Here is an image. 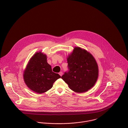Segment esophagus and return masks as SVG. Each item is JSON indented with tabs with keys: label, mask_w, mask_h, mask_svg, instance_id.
<instances>
[{
	"label": "esophagus",
	"mask_w": 128,
	"mask_h": 128,
	"mask_svg": "<svg viewBox=\"0 0 128 128\" xmlns=\"http://www.w3.org/2000/svg\"><path fill=\"white\" fill-rule=\"evenodd\" d=\"M59 74H60V76H62V72H59Z\"/></svg>",
	"instance_id": "34e87169"
}]
</instances>
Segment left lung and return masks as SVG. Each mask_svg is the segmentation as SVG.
<instances>
[{"label":"left lung","instance_id":"1","mask_svg":"<svg viewBox=\"0 0 128 128\" xmlns=\"http://www.w3.org/2000/svg\"><path fill=\"white\" fill-rule=\"evenodd\" d=\"M69 71L62 76L73 91L82 93L94 85L98 68L94 57L87 50L75 47L67 58Z\"/></svg>","mask_w":128,"mask_h":128}]
</instances>
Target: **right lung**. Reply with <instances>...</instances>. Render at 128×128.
<instances>
[{
    "instance_id": "1",
    "label": "right lung",
    "mask_w": 128,
    "mask_h": 128,
    "mask_svg": "<svg viewBox=\"0 0 128 128\" xmlns=\"http://www.w3.org/2000/svg\"><path fill=\"white\" fill-rule=\"evenodd\" d=\"M61 76L52 72L47 62V56L36 52L30 60L23 73L24 83L28 88L38 94L50 90L55 81Z\"/></svg>"
}]
</instances>
